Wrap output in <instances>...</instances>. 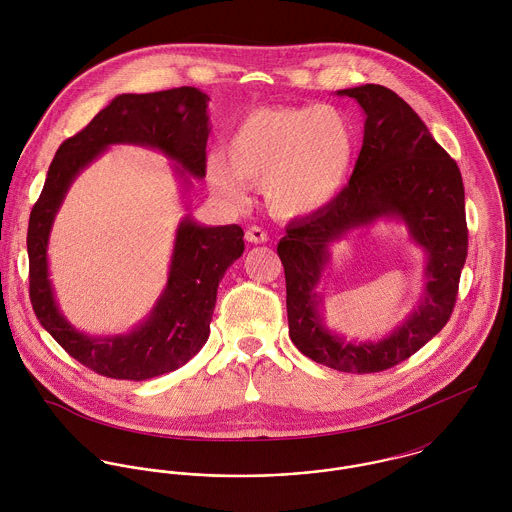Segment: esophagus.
Instances as JSON below:
<instances>
[{"instance_id": "34e87169", "label": "esophagus", "mask_w": 512, "mask_h": 512, "mask_svg": "<svg viewBox=\"0 0 512 512\" xmlns=\"http://www.w3.org/2000/svg\"><path fill=\"white\" fill-rule=\"evenodd\" d=\"M244 238H246L248 242H252V244H264V242L268 240V234H266V230H262L260 226H250V228L246 230Z\"/></svg>"}]
</instances>
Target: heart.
<instances>
[{"label":"heart","mask_w":512,"mask_h":512,"mask_svg":"<svg viewBox=\"0 0 512 512\" xmlns=\"http://www.w3.org/2000/svg\"><path fill=\"white\" fill-rule=\"evenodd\" d=\"M355 151V128L337 106L262 108L232 130L227 161L213 157L207 179L234 203L244 199V181L264 185L270 209L295 219L321 211L343 191Z\"/></svg>","instance_id":"1"}]
</instances>
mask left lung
<instances>
[{
  "label": "left lung",
  "instance_id": "left-lung-1",
  "mask_svg": "<svg viewBox=\"0 0 512 512\" xmlns=\"http://www.w3.org/2000/svg\"><path fill=\"white\" fill-rule=\"evenodd\" d=\"M337 94L355 98L365 112L355 171L325 209L288 226L278 256L293 345L319 365L365 374L406 361L449 321L467 258L465 191L457 163L396 92L363 84ZM382 218L404 221L425 250L427 284L419 305L386 338L353 342L324 325L316 286L332 242Z\"/></svg>",
  "mask_w": 512,
  "mask_h": 512
}]
</instances>
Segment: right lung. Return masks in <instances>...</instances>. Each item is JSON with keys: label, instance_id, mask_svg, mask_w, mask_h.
<instances>
[{"label": "right lung", "instance_id": "right-lung-1", "mask_svg": "<svg viewBox=\"0 0 512 512\" xmlns=\"http://www.w3.org/2000/svg\"><path fill=\"white\" fill-rule=\"evenodd\" d=\"M209 96L193 86L151 94H120L76 136L63 142L35 203L29 230V295L51 337L78 363L118 380H147L191 361L207 343L224 272L244 252L238 224L201 226L191 215L175 232L169 276L146 319L126 335L92 337L67 321L49 280V236L74 179L106 149L132 144L173 161L185 193L207 169Z\"/></svg>", "mask_w": 512, "mask_h": 512}]
</instances>
